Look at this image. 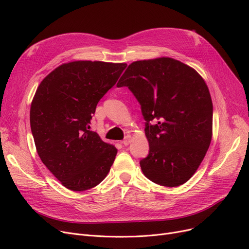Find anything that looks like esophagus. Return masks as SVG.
<instances>
[{
    "label": "esophagus",
    "mask_w": 249,
    "mask_h": 249,
    "mask_svg": "<svg viewBox=\"0 0 249 249\" xmlns=\"http://www.w3.org/2000/svg\"><path fill=\"white\" fill-rule=\"evenodd\" d=\"M130 142H131V136L128 135V136H126L125 139L122 141V144L125 145V146H127V145L130 144Z\"/></svg>",
    "instance_id": "34e87169"
}]
</instances>
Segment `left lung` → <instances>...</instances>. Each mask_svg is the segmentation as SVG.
<instances>
[{
  "mask_svg": "<svg viewBox=\"0 0 249 249\" xmlns=\"http://www.w3.org/2000/svg\"><path fill=\"white\" fill-rule=\"evenodd\" d=\"M117 87L132 91L146 121L149 153L140 160L142 173L160 186L185 184L213 134V104L204 78L179 60L159 57L129 64Z\"/></svg>",
  "mask_w": 249,
  "mask_h": 249,
  "instance_id": "1",
  "label": "left lung"
}]
</instances>
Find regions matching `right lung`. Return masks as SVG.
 Masks as SVG:
<instances>
[{"label":"right lung","instance_id":"add662e5","mask_svg":"<svg viewBox=\"0 0 249 249\" xmlns=\"http://www.w3.org/2000/svg\"><path fill=\"white\" fill-rule=\"evenodd\" d=\"M126 63H63L39 84L30 108L37 153L67 189L83 192L107 177L117 148L89 130L97 104L116 84Z\"/></svg>","mask_w":249,"mask_h":249}]
</instances>
